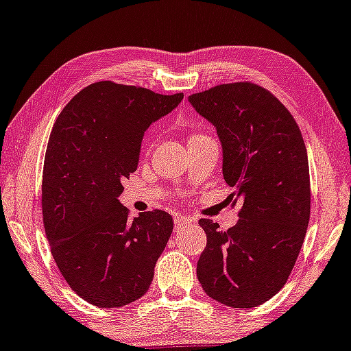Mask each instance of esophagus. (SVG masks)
<instances>
[{
	"label": "esophagus",
	"mask_w": 351,
	"mask_h": 351,
	"mask_svg": "<svg viewBox=\"0 0 351 351\" xmlns=\"http://www.w3.org/2000/svg\"><path fill=\"white\" fill-rule=\"evenodd\" d=\"M193 219H191V217H184V215H176L175 217V230H180V228H183V227H186V225H189V223H193Z\"/></svg>",
	"instance_id": "esophagus-1"
}]
</instances>
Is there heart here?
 <instances>
[{
	"instance_id": "b5f03b06",
	"label": "heart",
	"mask_w": 351,
	"mask_h": 351,
	"mask_svg": "<svg viewBox=\"0 0 351 351\" xmlns=\"http://www.w3.org/2000/svg\"><path fill=\"white\" fill-rule=\"evenodd\" d=\"M193 137H199V134H194ZM193 137H191V139H193Z\"/></svg>"
}]
</instances>
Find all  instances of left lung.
Segmentation results:
<instances>
[{"label":"left lung","instance_id":"obj_1","mask_svg":"<svg viewBox=\"0 0 351 351\" xmlns=\"http://www.w3.org/2000/svg\"><path fill=\"white\" fill-rule=\"evenodd\" d=\"M188 100L215 126L230 197L241 201L227 232L199 220L207 246L197 278L219 303L256 308L282 290L304 241L311 186L303 136L285 105L257 84H221Z\"/></svg>","mask_w":351,"mask_h":351}]
</instances>
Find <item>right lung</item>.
Wrapping results in <instances>:
<instances>
[{
  "label": "right lung",
  "mask_w": 351,
  "mask_h": 351,
  "mask_svg": "<svg viewBox=\"0 0 351 351\" xmlns=\"http://www.w3.org/2000/svg\"><path fill=\"white\" fill-rule=\"evenodd\" d=\"M183 94L100 81L58 117L43 163L42 212L53 259L87 303L121 308L145 295L173 232L168 212L130 220L118 201L139 162L144 132Z\"/></svg>",
  "instance_id": "obj_1"
}]
</instances>
